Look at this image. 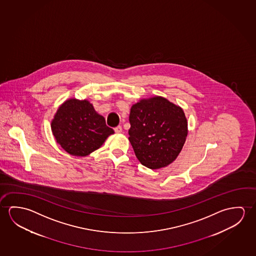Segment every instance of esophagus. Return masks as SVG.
I'll return each instance as SVG.
<instances>
[{"mask_svg": "<svg viewBox=\"0 0 256 256\" xmlns=\"http://www.w3.org/2000/svg\"><path fill=\"white\" fill-rule=\"evenodd\" d=\"M114 132H116V134H121L122 132V126H118V127H116V128H114Z\"/></svg>", "mask_w": 256, "mask_h": 256, "instance_id": "34e87169", "label": "esophagus"}]
</instances>
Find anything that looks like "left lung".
Masks as SVG:
<instances>
[{
    "instance_id": "1",
    "label": "left lung",
    "mask_w": 256,
    "mask_h": 256,
    "mask_svg": "<svg viewBox=\"0 0 256 256\" xmlns=\"http://www.w3.org/2000/svg\"><path fill=\"white\" fill-rule=\"evenodd\" d=\"M129 121V140L144 166L159 169L177 158L188 135L180 106L160 96L143 98L130 108Z\"/></svg>"
}]
</instances>
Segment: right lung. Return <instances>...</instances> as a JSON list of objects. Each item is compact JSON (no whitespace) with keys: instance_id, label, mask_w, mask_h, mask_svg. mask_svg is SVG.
Returning <instances> with one entry per match:
<instances>
[{"instance_id":"1","label":"right lung","mask_w":256,"mask_h":256,"mask_svg":"<svg viewBox=\"0 0 256 256\" xmlns=\"http://www.w3.org/2000/svg\"><path fill=\"white\" fill-rule=\"evenodd\" d=\"M52 132L68 154L86 156L102 146L114 134L88 100L69 98L58 108L52 121Z\"/></svg>"}]
</instances>
